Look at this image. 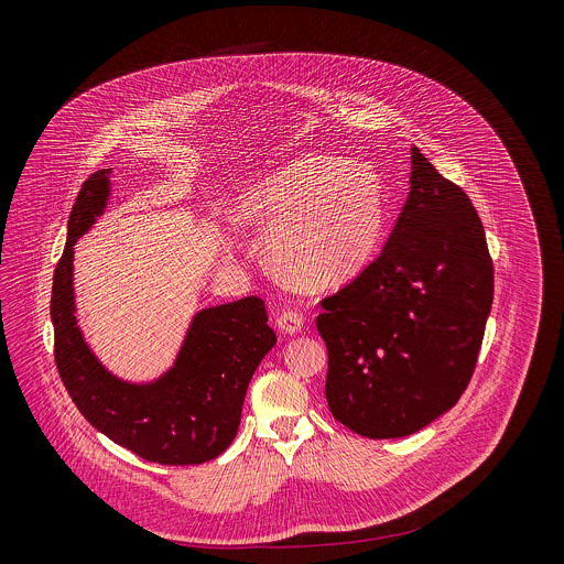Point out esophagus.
<instances>
[{"label":"esophagus","mask_w":564,"mask_h":564,"mask_svg":"<svg viewBox=\"0 0 564 564\" xmlns=\"http://www.w3.org/2000/svg\"><path fill=\"white\" fill-rule=\"evenodd\" d=\"M278 327L284 332V334H297L304 329V317L302 313L297 311H282L278 315Z\"/></svg>","instance_id":"34e87169"}]
</instances>
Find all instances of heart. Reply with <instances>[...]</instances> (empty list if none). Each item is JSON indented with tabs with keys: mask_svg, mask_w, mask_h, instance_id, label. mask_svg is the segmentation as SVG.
Segmentation results:
<instances>
[{
	"mask_svg": "<svg viewBox=\"0 0 564 564\" xmlns=\"http://www.w3.org/2000/svg\"><path fill=\"white\" fill-rule=\"evenodd\" d=\"M387 219L384 188L362 162L304 156L242 195L239 221L267 237L273 271L306 289L354 278L373 256Z\"/></svg>",
	"mask_w": 564,
	"mask_h": 564,
	"instance_id": "b5f03b06",
	"label": "heart"
}]
</instances>
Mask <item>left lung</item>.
<instances>
[{"instance_id":"obj_1","label":"left lung","mask_w":564,"mask_h":564,"mask_svg":"<svg viewBox=\"0 0 564 564\" xmlns=\"http://www.w3.org/2000/svg\"><path fill=\"white\" fill-rule=\"evenodd\" d=\"M382 253L322 302L325 400L367 438L419 432L460 400L492 304V260L467 193L412 148Z\"/></svg>"}]
</instances>
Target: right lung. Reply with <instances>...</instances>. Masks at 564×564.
<instances>
[{
	"label": "right lung",
	"instance_id": "obj_1",
	"mask_svg": "<svg viewBox=\"0 0 564 564\" xmlns=\"http://www.w3.org/2000/svg\"><path fill=\"white\" fill-rule=\"evenodd\" d=\"M110 169L95 171L69 215L67 245L54 271V356L84 419L117 445L159 465H202L237 436L249 380L275 345L260 297L199 311L173 367L148 384L112 376L90 351L76 319L74 245L104 213Z\"/></svg>",
	"mask_w": 564,
	"mask_h": 564
}]
</instances>
